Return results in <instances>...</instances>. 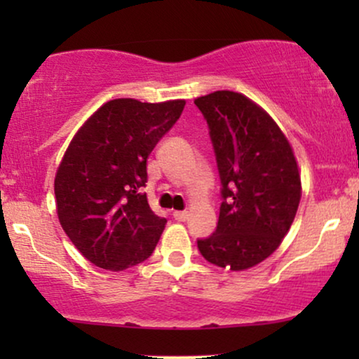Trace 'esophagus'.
I'll use <instances>...</instances> for the list:
<instances>
[{
    "label": "esophagus",
    "mask_w": 359,
    "mask_h": 359,
    "mask_svg": "<svg viewBox=\"0 0 359 359\" xmlns=\"http://www.w3.org/2000/svg\"><path fill=\"white\" fill-rule=\"evenodd\" d=\"M174 217H175L177 221L184 222V221H187L189 214H187V211H175V212H174Z\"/></svg>",
    "instance_id": "obj_1"
}]
</instances>
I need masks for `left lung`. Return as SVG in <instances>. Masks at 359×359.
Returning <instances> with one entry per match:
<instances>
[{
    "label": "left lung",
    "mask_w": 359,
    "mask_h": 359,
    "mask_svg": "<svg viewBox=\"0 0 359 359\" xmlns=\"http://www.w3.org/2000/svg\"><path fill=\"white\" fill-rule=\"evenodd\" d=\"M194 102L209 125L224 199L216 233L197 248L212 265L248 270L278 248L295 219L297 158L273 118L245 94L214 90Z\"/></svg>",
    "instance_id": "obj_1"
}]
</instances>
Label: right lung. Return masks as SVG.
Here are the masks:
<instances>
[{
	"instance_id": "obj_1",
	"label": "right lung",
	"mask_w": 359,
	"mask_h": 359,
	"mask_svg": "<svg viewBox=\"0 0 359 359\" xmlns=\"http://www.w3.org/2000/svg\"><path fill=\"white\" fill-rule=\"evenodd\" d=\"M184 106V100L108 101L69 143L53 182L57 216L93 265L121 271L154 253L167 219L151 211L142 192L147 160Z\"/></svg>"
}]
</instances>
